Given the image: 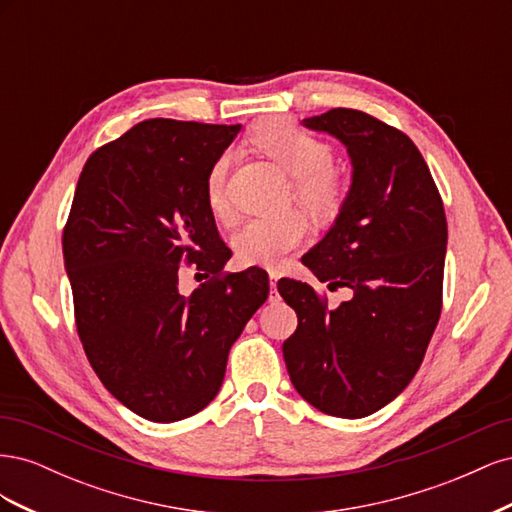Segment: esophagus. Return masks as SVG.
I'll list each match as a JSON object with an SVG mask.
<instances>
[{"label": "esophagus", "mask_w": 512, "mask_h": 512, "mask_svg": "<svg viewBox=\"0 0 512 512\" xmlns=\"http://www.w3.org/2000/svg\"><path fill=\"white\" fill-rule=\"evenodd\" d=\"M269 280H271V290H269V301L271 303H275V301H280V292H277V275H275V271H269Z\"/></svg>", "instance_id": "obj_1"}]
</instances>
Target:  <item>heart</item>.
I'll return each mask as SVG.
<instances>
[{"label":"heart","mask_w":512,"mask_h":512,"mask_svg":"<svg viewBox=\"0 0 512 512\" xmlns=\"http://www.w3.org/2000/svg\"><path fill=\"white\" fill-rule=\"evenodd\" d=\"M252 136L267 156L280 164L292 179H297V198L301 205L318 215H329L337 209L342 190L331 175L335 158L329 145L284 119L258 123ZM228 170L230 153H222L213 162L205 183L207 207L218 220L230 218L226 190ZM305 232L307 222L301 213H288L282 218H256L245 222L232 235V247L243 265L273 267L305 239Z\"/></svg>","instance_id":"b5f03b06"}]
</instances>
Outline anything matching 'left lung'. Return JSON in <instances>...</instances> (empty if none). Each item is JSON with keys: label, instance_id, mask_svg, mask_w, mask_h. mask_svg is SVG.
<instances>
[{"label": "left lung", "instance_id": "left-lung-1", "mask_svg": "<svg viewBox=\"0 0 512 512\" xmlns=\"http://www.w3.org/2000/svg\"><path fill=\"white\" fill-rule=\"evenodd\" d=\"M346 147L352 175L333 226L301 262L350 299L329 309L297 280L277 290L299 324L282 346L297 393L324 414L363 418L406 389L442 309L446 218L421 151L354 108L301 121Z\"/></svg>", "mask_w": 512, "mask_h": 512}]
</instances>
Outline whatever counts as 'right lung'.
<instances>
[{"label": "right lung", "mask_w": 512, "mask_h": 512, "mask_svg": "<svg viewBox=\"0 0 512 512\" xmlns=\"http://www.w3.org/2000/svg\"><path fill=\"white\" fill-rule=\"evenodd\" d=\"M241 126L147 119L91 153L64 228V265L85 354L115 399L175 423L218 395L230 346L269 297V275L218 277L230 250L207 175ZM181 261L211 272L190 298Z\"/></svg>", "instance_id": "add662e5"}]
</instances>
